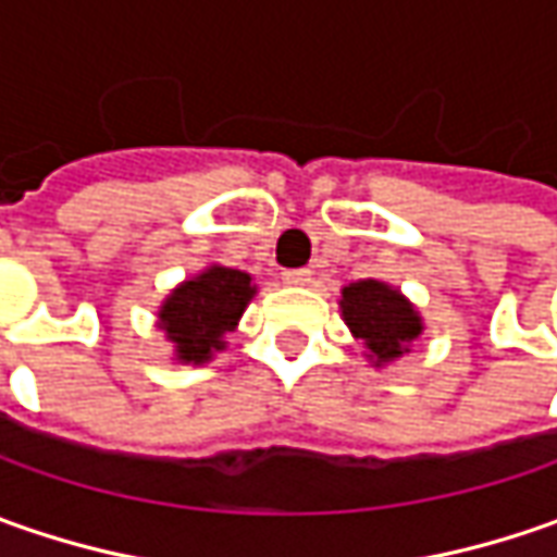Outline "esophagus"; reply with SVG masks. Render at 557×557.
Wrapping results in <instances>:
<instances>
[{"label": "esophagus", "mask_w": 557, "mask_h": 557, "mask_svg": "<svg viewBox=\"0 0 557 557\" xmlns=\"http://www.w3.org/2000/svg\"><path fill=\"white\" fill-rule=\"evenodd\" d=\"M282 282H285V285H294V288H304V285H310L312 282V272L310 269H285V272H282Z\"/></svg>", "instance_id": "1"}]
</instances>
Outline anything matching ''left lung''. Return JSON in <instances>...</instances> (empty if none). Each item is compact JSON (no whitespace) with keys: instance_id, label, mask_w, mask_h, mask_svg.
Listing matches in <instances>:
<instances>
[{"instance_id":"1","label":"left lung","mask_w":557,"mask_h":557,"mask_svg":"<svg viewBox=\"0 0 557 557\" xmlns=\"http://www.w3.org/2000/svg\"><path fill=\"white\" fill-rule=\"evenodd\" d=\"M341 312L354 337L366 344L374 366L399 359L424 329L416 307L377 278L350 282L341 290Z\"/></svg>"}]
</instances>
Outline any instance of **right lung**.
I'll return each mask as SVG.
<instances>
[{"label":"right lung","instance_id":"1","mask_svg":"<svg viewBox=\"0 0 557 557\" xmlns=\"http://www.w3.org/2000/svg\"><path fill=\"white\" fill-rule=\"evenodd\" d=\"M253 294L250 275L228 267H207L173 288L158 310V325L176 347V359L201 366L225 350V334L235 332Z\"/></svg>","mask_w":557,"mask_h":557}]
</instances>
